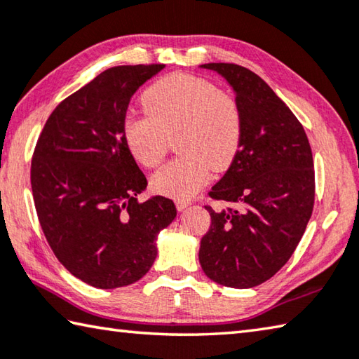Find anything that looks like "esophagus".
I'll use <instances>...</instances> for the list:
<instances>
[{
  "label": "esophagus",
  "instance_id": "34e87169",
  "mask_svg": "<svg viewBox=\"0 0 359 359\" xmlns=\"http://www.w3.org/2000/svg\"><path fill=\"white\" fill-rule=\"evenodd\" d=\"M191 202H188V201H184V199H179V201H175V207H177V210H185V208L190 205Z\"/></svg>",
  "mask_w": 359,
  "mask_h": 359
}]
</instances>
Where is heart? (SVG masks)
Instances as JSON below:
<instances>
[{
  "label": "heart",
  "mask_w": 359,
  "mask_h": 359,
  "mask_svg": "<svg viewBox=\"0 0 359 359\" xmlns=\"http://www.w3.org/2000/svg\"><path fill=\"white\" fill-rule=\"evenodd\" d=\"M144 116L123 122V138L135 160L157 168L175 138L182 154L154 174L152 188L163 196L188 199L207 184L210 168L226 171L243 140V113L233 95L188 74L154 83L141 97Z\"/></svg>",
  "instance_id": "heart-1"
}]
</instances>
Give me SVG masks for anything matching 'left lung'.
Returning <instances> with one entry per match:
<instances>
[{
	"label": "left lung",
	"instance_id": "obj_1",
	"mask_svg": "<svg viewBox=\"0 0 359 359\" xmlns=\"http://www.w3.org/2000/svg\"><path fill=\"white\" fill-rule=\"evenodd\" d=\"M231 84L243 113L236 160L208 196L236 204L213 210L201 240L199 262L212 281L250 289L283 269L295 251L314 208L312 152L299 121L250 69L202 64Z\"/></svg>",
	"mask_w": 359,
	"mask_h": 359
}]
</instances>
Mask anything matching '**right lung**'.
<instances>
[{"label": "right lung", "instance_id": "add662e5", "mask_svg": "<svg viewBox=\"0 0 359 359\" xmlns=\"http://www.w3.org/2000/svg\"><path fill=\"white\" fill-rule=\"evenodd\" d=\"M163 67L102 72L53 109L32 155V198L45 238L72 275L97 289L144 276L157 257V236L177 215L163 196L140 204L147 180L123 138L130 99Z\"/></svg>", "mask_w": 359, "mask_h": 359}]
</instances>
